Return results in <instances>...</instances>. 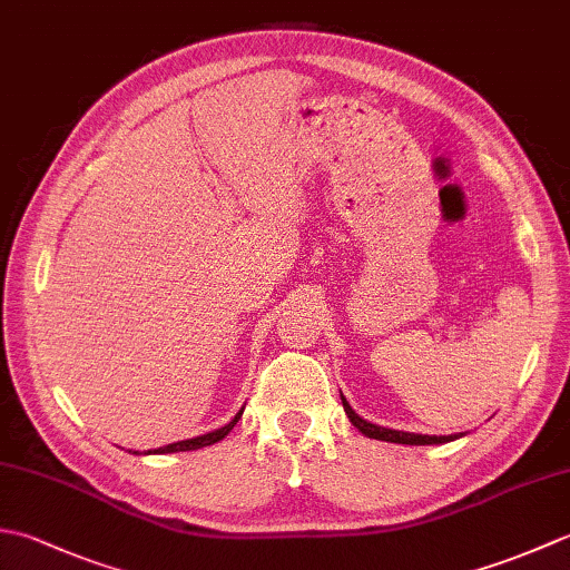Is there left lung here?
I'll return each instance as SVG.
<instances>
[{
  "instance_id": "1",
  "label": "left lung",
  "mask_w": 570,
  "mask_h": 570,
  "mask_svg": "<svg viewBox=\"0 0 570 570\" xmlns=\"http://www.w3.org/2000/svg\"><path fill=\"white\" fill-rule=\"evenodd\" d=\"M343 399V409L347 419L353 421V426L360 429L362 433L367 435V439H377V441H386V443H404V445H433V443H448V441H455L460 439V435L465 433H453V435H423V433H409V431H394V429H384V426H377V423H370L362 416H357L353 406H350L345 402V396L341 394Z\"/></svg>"
}]
</instances>
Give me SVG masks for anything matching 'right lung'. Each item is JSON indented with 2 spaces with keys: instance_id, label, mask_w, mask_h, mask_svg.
Segmentation results:
<instances>
[{
  "instance_id": "obj_1",
  "label": "right lung",
  "mask_w": 570,
  "mask_h": 570,
  "mask_svg": "<svg viewBox=\"0 0 570 570\" xmlns=\"http://www.w3.org/2000/svg\"><path fill=\"white\" fill-rule=\"evenodd\" d=\"M242 411H245V409H242ZM242 411H239V414H237L233 421L225 423L223 429L210 431V433H203V435H196V439H186V441H178V443H168V445H164V448H156V451H149V453H178V451H198V448H205V445H213V443H217V441H223L225 435L235 429V423L239 421Z\"/></svg>"
}]
</instances>
